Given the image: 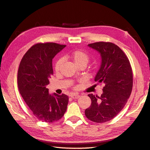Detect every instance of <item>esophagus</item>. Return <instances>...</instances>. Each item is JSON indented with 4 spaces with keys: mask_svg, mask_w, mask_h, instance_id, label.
Masks as SVG:
<instances>
[{
    "mask_svg": "<svg viewBox=\"0 0 150 150\" xmlns=\"http://www.w3.org/2000/svg\"><path fill=\"white\" fill-rule=\"evenodd\" d=\"M80 96H81L77 94V93H71V94L70 95V97H71V98H73V99H77V98H79Z\"/></svg>",
    "mask_w": 150,
    "mask_h": 150,
    "instance_id": "obj_1",
    "label": "esophagus"
}]
</instances>
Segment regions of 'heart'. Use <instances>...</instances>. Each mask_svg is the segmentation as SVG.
<instances>
[{
	"mask_svg": "<svg viewBox=\"0 0 150 150\" xmlns=\"http://www.w3.org/2000/svg\"><path fill=\"white\" fill-rule=\"evenodd\" d=\"M67 58H69L75 65L78 67L84 66L86 67L90 60V57L86 52L81 51V50H77L72 52L71 53L67 54ZM62 65V60H59L55 64L54 69L57 72H58L61 69Z\"/></svg>",
	"mask_w": 150,
	"mask_h": 150,
	"instance_id": "1",
	"label": "heart"
}]
</instances>
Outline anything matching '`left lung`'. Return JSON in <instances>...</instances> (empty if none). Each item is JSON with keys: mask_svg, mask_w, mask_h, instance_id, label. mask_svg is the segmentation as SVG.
<instances>
[{"mask_svg": "<svg viewBox=\"0 0 150 150\" xmlns=\"http://www.w3.org/2000/svg\"><path fill=\"white\" fill-rule=\"evenodd\" d=\"M88 45L101 55V66L94 80L105 86L100 97L88 94L92 103L85 115L93 122H106L118 115L127 103L133 88V72L128 58L118 45L103 42Z\"/></svg>", "mask_w": 150, "mask_h": 150, "instance_id": "left-lung-1", "label": "left lung"}]
</instances>
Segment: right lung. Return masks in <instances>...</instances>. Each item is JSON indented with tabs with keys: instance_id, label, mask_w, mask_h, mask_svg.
<instances>
[{
	"instance_id": "obj_1",
	"label": "right lung",
	"mask_w": 150,
	"mask_h": 150,
	"mask_svg": "<svg viewBox=\"0 0 150 150\" xmlns=\"http://www.w3.org/2000/svg\"><path fill=\"white\" fill-rule=\"evenodd\" d=\"M66 46L56 43H37L28 50L19 64V92L34 115L44 122L58 121L67 110L68 96L50 94L46 88L53 75L52 58Z\"/></svg>"
}]
</instances>
